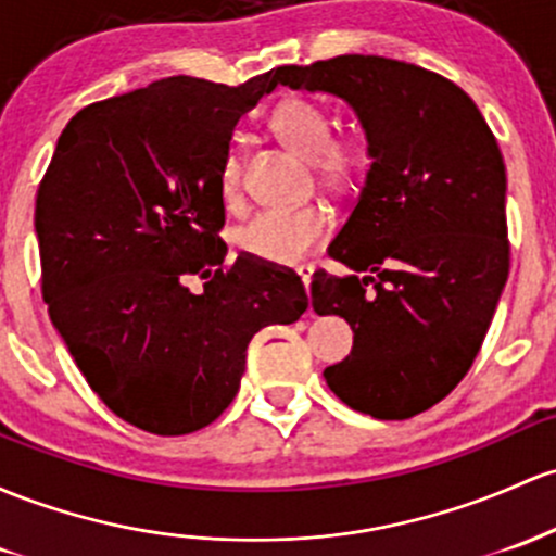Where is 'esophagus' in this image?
<instances>
[{"label": "esophagus", "mask_w": 556, "mask_h": 556, "mask_svg": "<svg viewBox=\"0 0 556 556\" xmlns=\"http://www.w3.org/2000/svg\"><path fill=\"white\" fill-rule=\"evenodd\" d=\"M298 277H301V282H303V288H311V282H314V266H298Z\"/></svg>", "instance_id": "obj_1"}]
</instances>
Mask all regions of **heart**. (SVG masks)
Instances as JSON below:
<instances>
[{
	"instance_id": "b5f03b06",
	"label": "heart",
	"mask_w": 556,
	"mask_h": 556,
	"mask_svg": "<svg viewBox=\"0 0 556 556\" xmlns=\"http://www.w3.org/2000/svg\"><path fill=\"white\" fill-rule=\"evenodd\" d=\"M271 131L295 150L308 157L311 168L319 181L332 192H348L362 181L367 170V144L356 131H334L332 118L319 102L308 97H288L274 108L268 118ZM218 187L227 205H237L242 198L240 157L227 152ZM329 211L319 203L295 205V208H266L237 231V248L266 264L290 266L303 261L325 240L329 231Z\"/></svg>"
}]
</instances>
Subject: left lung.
Wrapping results in <instances>:
<instances>
[{"label": "left lung", "instance_id": "left-lung-1", "mask_svg": "<svg viewBox=\"0 0 556 556\" xmlns=\"http://www.w3.org/2000/svg\"><path fill=\"white\" fill-rule=\"evenodd\" d=\"M274 78L343 97L369 139L367 181L327 250L351 274L311 282L316 314L353 329L327 386L375 419L422 414L472 367L509 277L496 137L465 89L401 60L340 54Z\"/></svg>", "mask_w": 556, "mask_h": 556}]
</instances>
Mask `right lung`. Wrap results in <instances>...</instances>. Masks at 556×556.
I'll use <instances>...</instances> for the list:
<instances>
[{
    "label": "right lung",
    "instance_id": "add662e5",
    "mask_svg": "<svg viewBox=\"0 0 556 556\" xmlns=\"http://www.w3.org/2000/svg\"><path fill=\"white\" fill-rule=\"evenodd\" d=\"M277 87L170 76L78 110L36 194L41 295L110 412L187 435L235 401L248 343L292 325L308 295L292 268L227 264L218 170L235 124ZM200 278L204 288L188 290Z\"/></svg>",
    "mask_w": 556,
    "mask_h": 556
}]
</instances>
